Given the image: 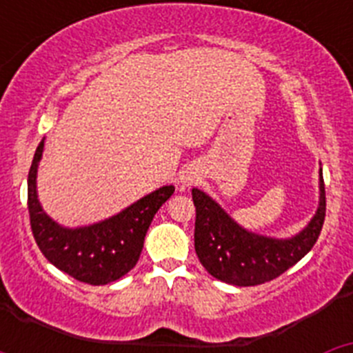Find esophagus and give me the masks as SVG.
I'll use <instances>...</instances> for the list:
<instances>
[{
  "label": "esophagus",
  "mask_w": 353,
  "mask_h": 353,
  "mask_svg": "<svg viewBox=\"0 0 353 353\" xmlns=\"http://www.w3.org/2000/svg\"><path fill=\"white\" fill-rule=\"evenodd\" d=\"M185 182H187V180H185ZM187 183H189V182H187Z\"/></svg>",
  "instance_id": "1"
}]
</instances>
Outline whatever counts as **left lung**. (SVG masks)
Returning <instances> with one entry per match:
<instances>
[{
	"instance_id": "obj_1",
	"label": "left lung",
	"mask_w": 353,
	"mask_h": 353,
	"mask_svg": "<svg viewBox=\"0 0 353 353\" xmlns=\"http://www.w3.org/2000/svg\"><path fill=\"white\" fill-rule=\"evenodd\" d=\"M196 207L194 249L207 272L235 286L272 281L293 267L316 244L325 221V185L320 170V207L304 232L288 240L245 232L199 189H192Z\"/></svg>"
}]
</instances>
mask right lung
Instances as JSON below:
<instances>
[{"instance_id":"1","label":"right lung","mask_w":353,"mask_h":353,"mask_svg":"<svg viewBox=\"0 0 353 353\" xmlns=\"http://www.w3.org/2000/svg\"><path fill=\"white\" fill-rule=\"evenodd\" d=\"M42 152L40 141L28 173V210L31 232L43 256L61 272L88 285H108L125 276L138 263L150 223L174 187H161L108 221L67 230L49 219L37 199V168Z\"/></svg>"}]
</instances>
